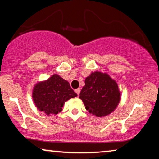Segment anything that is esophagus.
<instances>
[{"label":"esophagus","instance_id":"esophagus-1","mask_svg":"<svg viewBox=\"0 0 159 159\" xmlns=\"http://www.w3.org/2000/svg\"><path fill=\"white\" fill-rule=\"evenodd\" d=\"M75 92L76 93V94L78 95V96H79V94H80V88H77V89L75 90Z\"/></svg>","mask_w":159,"mask_h":159}]
</instances>
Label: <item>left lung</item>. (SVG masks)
Returning <instances> with one entry per match:
<instances>
[{"label": "left lung", "instance_id": "left-lung-1", "mask_svg": "<svg viewBox=\"0 0 159 159\" xmlns=\"http://www.w3.org/2000/svg\"><path fill=\"white\" fill-rule=\"evenodd\" d=\"M121 94L116 80L107 73L92 72L85 78L80 93L87 111L97 117H104L114 112L120 101Z\"/></svg>", "mask_w": 159, "mask_h": 159}]
</instances>
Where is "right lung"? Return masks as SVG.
Wrapping results in <instances>:
<instances>
[{
	"mask_svg": "<svg viewBox=\"0 0 159 159\" xmlns=\"http://www.w3.org/2000/svg\"><path fill=\"white\" fill-rule=\"evenodd\" d=\"M76 96L69 83L56 74L36 83L32 91L35 106L48 116L61 112L65 102Z\"/></svg>",
	"mask_w": 159,
	"mask_h": 159,
	"instance_id": "add662e5",
	"label": "right lung"
}]
</instances>
